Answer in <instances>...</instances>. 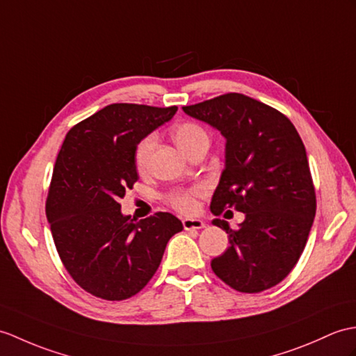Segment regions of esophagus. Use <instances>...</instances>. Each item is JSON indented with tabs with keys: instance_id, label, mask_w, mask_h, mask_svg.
I'll use <instances>...</instances> for the list:
<instances>
[{
	"instance_id": "obj_1",
	"label": "esophagus",
	"mask_w": 356,
	"mask_h": 356,
	"mask_svg": "<svg viewBox=\"0 0 356 356\" xmlns=\"http://www.w3.org/2000/svg\"><path fill=\"white\" fill-rule=\"evenodd\" d=\"M181 222H184L185 230H198V229H203L206 226L204 221L198 220V218H184L181 220Z\"/></svg>"
}]
</instances>
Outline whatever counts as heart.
<instances>
[{"instance_id": "heart-1", "label": "heart", "mask_w": 356, "mask_h": 356, "mask_svg": "<svg viewBox=\"0 0 356 356\" xmlns=\"http://www.w3.org/2000/svg\"><path fill=\"white\" fill-rule=\"evenodd\" d=\"M172 138H175L176 144L181 148V150L186 153L188 148L193 144H195L197 140L208 139V135H206V131L200 126H197V124L184 122V124H179V126L172 130ZM154 144H156L154 135L145 136L138 144L135 150V163L138 170L147 168L148 162H150V156L154 148ZM198 194H202V189H194V191H189V193L172 194L170 197V203L180 212H193L197 206L195 195Z\"/></svg>"}]
</instances>
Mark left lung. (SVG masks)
Here are the masks:
<instances>
[{
	"instance_id": "obj_1",
	"label": "left lung",
	"mask_w": 356,
	"mask_h": 356,
	"mask_svg": "<svg viewBox=\"0 0 356 356\" xmlns=\"http://www.w3.org/2000/svg\"><path fill=\"white\" fill-rule=\"evenodd\" d=\"M226 139L225 170L211 212L235 208L238 229L213 218L229 234L227 250L211 267L241 293H259L284 280L299 261L316 217L307 150L284 113L243 94H225L181 107Z\"/></svg>"
}]
</instances>
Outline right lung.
<instances>
[{
    "instance_id": "add662e5",
    "label": "right lung",
    "mask_w": 356,
    "mask_h": 356,
    "mask_svg": "<svg viewBox=\"0 0 356 356\" xmlns=\"http://www.w3.org/2000/svg\"><path fill=\"white\" fill-rule=\"evenodd\" d=\"M176 106L115 103L76 124L57 154L47 218L57 253L85 291L124 300L148 284L181 221L170 212L135 221L120 198L138 180L135 150Z\"/></svg>"
}]
</instances>
